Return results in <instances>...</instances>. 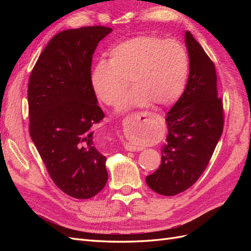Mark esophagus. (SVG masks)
Instances as JSON below:
<instances>
[{
	"label": "esophagus",
	"mask_w": 251,
	"mask_h": 251,
	"mask_svg": "<svg viewBox=\"0 0 251 251\" xmlns=\"http://www.w3.org/2000/svg\"><path fill=\"white\" fill-rule=\"evenodd\" d=\"M149 115L148 112H140V113H137V117L139 116H147ZM126 151H139L141 150H143V148H140V147H134V146H130V144H126Z\"/></svg>",
	"instance_id": "34e87169"
}]
</instances>
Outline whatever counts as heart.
Returning a JSON list of instances; mask_svg holds the SVG:
<instances>
[{
    "instance_id": "b5f03b06",
    "label": "heart",
    "mask_w": 251,
    "mask_h": 251,
    "mask_svg": "<svg viewBox=\"0 0 251 251\" xmlns=\"http://www.w3.org/2000/svg\"><path fill=\"white\" fill-rule=\"evenodd\" d=\"M189 72L188 54L176 40L140 35L116 45L109 62L100 60L91 74V82L100 100L118 105L130 87L126 109L146 108L153 102L166 107L184 92Z\"/></svg>"
}]
</instances>
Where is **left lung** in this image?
<instances>
[{
  "label": "left lung",
  "instance_id": "left-lung-1",
  "mask_svg": "<svg viewBox=\"0 0 251 251\" xmlns=\"http://www.w3.org/2000/svg\"><path fill=\"white\" fill-rule=\"evenodd\" d=\"M185 44L188 80L183 94L166 116L169 134L161 150V164L146 178L149 187L162 196L184 192L200 178L224 126L215 65L189 31L185 32Z\"/></svg>",
  "mask_w": 251,
  "mask_h": 251
}]
</instances>
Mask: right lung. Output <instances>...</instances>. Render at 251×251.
I'll return each mask as SVG.
<instances>
[{
  "label": "right lung",
  "instance_id": "1",
  "mask_svg": "<svg viewBox=\"0 0 251 251\" xmlns=\"http://www.w3.org/2000/svg\"><path fill=\"white\" fill-rule=\"evenodd\" d=\"M111 32L90 26L57 33L29 77L30 137L55 185L75 199L92 198L108 181L107 158L93 140V126L104 114L91 82V65L98 43Z\"/></svg>",
  "mask_w": 251,
  "mask_h": 251
}]
</instances>
